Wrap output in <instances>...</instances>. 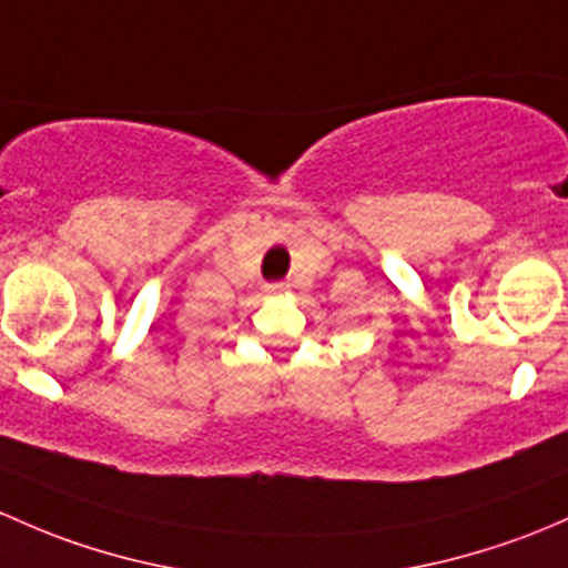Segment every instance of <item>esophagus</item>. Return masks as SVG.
Here are the masks:
<instances>
[{"mask_svg": "<svg viewBox=\"0 0 568 568\" xmlns=\"http://www.w3.org/2000/svg\"><path fill=\"white\" fill-rule=\"evenodd\" d=\"M285 291H288V283H266V294L280 296V294H285Z\"/></svg>", "mask_w": 568, "mask_h": 568, "instance_id": "34e87169", "label": "esophagus"}]
</instances>
